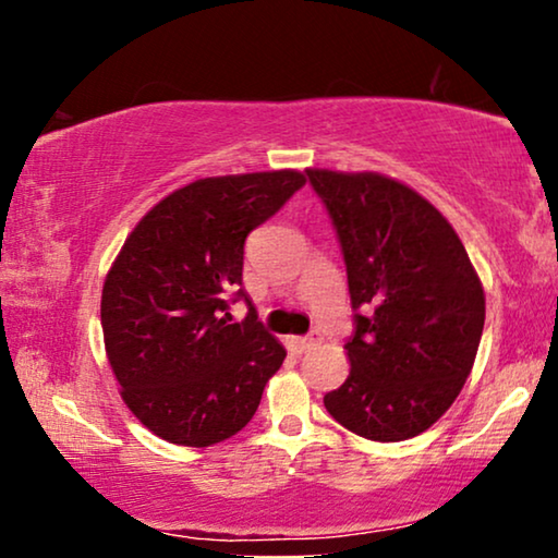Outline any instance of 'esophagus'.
I'll return each mask as SVG.
<instances>
[{
    "label": "esophagus",
    "instance_id": "34e87169",
    "mask_svg": "<svg viewBox=\"0 0 558 558\" xmlns=\"http://www.w3.org/2000/svg\"><path fill=\"white\" fill-rule=\"evenodd\" d=\"M323 338H319V332H312L307 338H294V348L300 350V353H310L312 348H317Z\"/></svg>",
    "mask_w": 558,
    "mask_h": 558
}]
</instances>
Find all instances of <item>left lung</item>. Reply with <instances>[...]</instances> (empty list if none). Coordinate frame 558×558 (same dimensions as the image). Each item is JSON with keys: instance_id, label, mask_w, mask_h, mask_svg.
Returning a JSON list of instances; mask_svg holds the SVG:
<instances>
[{"instance_id": "1", "label": "left lung", "mask_w": 558, "mask_h": 558, "mask_svg": "<svg viewBox=\"0 0 558 558\" xmlns=\"http://www.w3.org/2000/svg\"><path fill=\"white\" fill-rule=\"evenodd\" d=\"M307 180L332 220L353 304L350 376L325 409L357 437H416L470 376L483 284L454 228L411 187L376 172L307 170Z\"/></svg>"}]
</instances>
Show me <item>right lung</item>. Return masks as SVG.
I'll return each mask as SVG.
<instances>
[{
    "label": "right lung",
    "mask_w": 558,
    "mask_h": 558,
    "mask_svg": "<svg viewBox=\"0 0 558 558\" xmlns=\"http://www.w3.org/2000/svg\"><path fill=\"white\" fill-rule=\"evenodd\" d=\"M302 185L294 170L190 182L126 239L104 281V342L126 407L157 437L210 447L256 414L287 350L243 289V246ZM239 299L250 312L231 324Z\"/></svg>",
    "instance_id": "obj_1"
}]
</instances>
